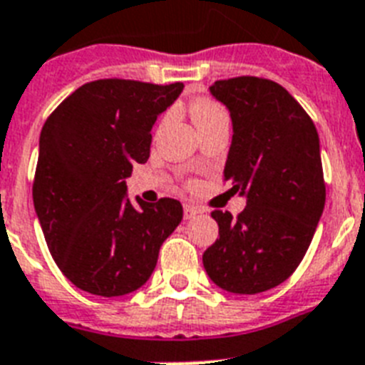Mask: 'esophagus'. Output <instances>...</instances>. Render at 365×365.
<instances>
[{
	"mask_svg": "<svg viewBox=\"0 0 365 365\" xmlns=\"http://www.w3.org/2000/svg\"><path fill=\"white\" fill-rule=\"evenodd\" d=\"M200 213V210L197 208V206H191V204H183V217L185 219H192L195 215H198Z\"/></svg>",
	"mask_w": 365,
	"mask_h": 365,
	"instance_id": "34e87169",
	"label": "esophagus"
}]
</instances>
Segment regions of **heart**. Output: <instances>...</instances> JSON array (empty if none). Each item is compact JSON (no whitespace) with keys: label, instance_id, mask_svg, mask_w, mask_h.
Here are the masks:
<instances>
[{"label":"heart","instance_id":"1","mask_svg":"<svg viewBox=\"0 0 365 365\" xmlns=\"http://www.w3.org/2000/svg\"><path fill=\"white\" fill-rule=\"evenodd\" d=\"M191 115H192V121H195V125H198V123L212 120V118L225 115V110L217 105V103H215V101L198 99L197 103H192Z\"/></svg>","mask_w":365,"mask_h":365}]
</instances>
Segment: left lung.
<instances>
[{
	"label": "left lung",
	"instance_id": "8db88e82",
	"mask_svg": "<svg viewBox=\"0 0 365 365\" xmlns=\"http://www.w3.org/2000/svg\"><path fill=\"white\" fill-rule=\"evenodd\" d=\"M210 93L232 120L223 176L245 208L236 219L212 213L219 238L204 251V269L219 289L259 294L298 268L324 210L319 133L298 101L272 80H217Z\"/></svg>",
	"mask_w": 365,
	"mask_h": 365
}]
</instances>
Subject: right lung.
Segmentation results:
<instances>
[{
  "instance_id": "add662e5",
  "label": "right lung",
  "mask_w": 365,
  "mask_h": 365,
  "mask_svg": "<svg viewBox=\"0 0 365 365\" xmlns=\"http://www.w3.org/2000/svg\"><path fill=\"white\" fill-rule=\"evenodd\" d=\"M182 90V82L96 80L71 93L41 131L35 213L58 268L90 294L140 289L182 221L174 198L127 197L133 165L150 157L153 123Z\"/></svg>"
}]
</instances>
